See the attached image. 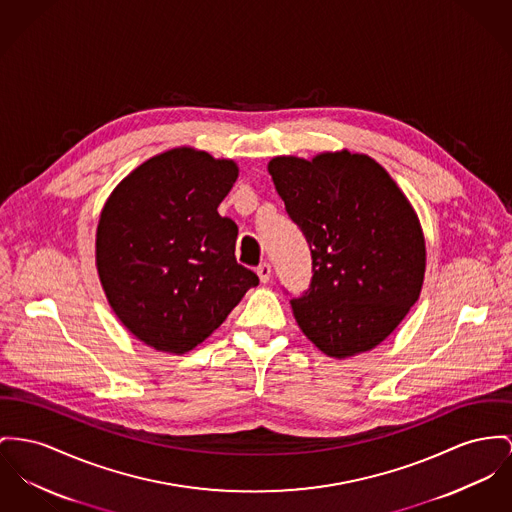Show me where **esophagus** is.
<instances>
[{"label":"esophagus","mask_w":512,"mask_h":512,"mask_svg":"<svg viewBox=\"0 0 512 512\" xmlns=\"http://www.w3.org/2000/svg\"><path fill=\"white\" fill-rule=\"evenodd\" d=\"M256 273H258V277H260V281H262V283H268V281H270V277H272V266H270L268 262H264V264H260V266H258Z\"/></svg>","instance_id":"esophagus-1"}]
</instances>
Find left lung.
Returning <instances> with one entry per match:
<instances>
[{
  "label": "left lung",
  "instance_id": "8db88e82",
  "mask_svg": "<svg viewBox=\"0 0 512 512\" xmlns=\"http://www.w3.org/2000/svg\"><path fill=\"white\" fill-rule=\"evenodd\" d=\"M268 172L312 254L310 287L291 301L299 328L334 359L375 349L423 287L427 250L413 205L365 153L283 155Z\"/></svg>",
  "mask_w": 512,
  "mask_h": 512
}]
</instances>
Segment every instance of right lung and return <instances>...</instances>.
<instances>
[{
	"mask_svg": "<svg viewBox=\"0 0 512 512\" xmlns=\"http://www.w3.org/2000/svg\"><path fill=\"white\" fill-rule=\"evenodd\" d=\"M239 178L233 159L174 147L108 196L95 240L108 305L145 345L182 355L209 338L258 275L237 264L239 227L217 207Z\"/></svg>",
	"mask_w": 512,
	"mask_h": 512,
	"instance_id": "add662e5",
	"label": "right lung"
}]
</instances>
